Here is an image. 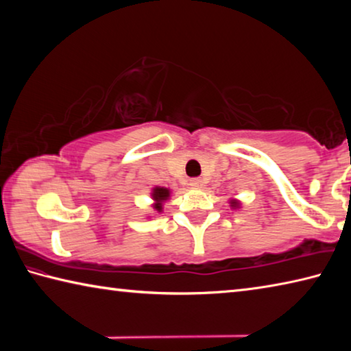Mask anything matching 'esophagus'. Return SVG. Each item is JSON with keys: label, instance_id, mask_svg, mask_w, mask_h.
I'll return each mask as SVG.
<instances>
[{"label": "esophagus", "instance_id": "esophagus-1", "mask_svg": "<svg viewBox=\"0 0 351 351\" xmlns=\"http://www.w3.org/2000/svg\"><path fill=\"white\" fill-rule=\"evenodd\" d=\"M203 180H199V178H192V180L189 181V186L190 187H193V189H199V187H203Z\"/></svg>", "mask_w": 351, "mask_h": 351}]
</instances>
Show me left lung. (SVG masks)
I'll return each instance as SVG.
<instances>
[{"instance_id": "left-lung-1", "label": "left lung", "mask_w": 351, "mask_h": 351, "mask_svg": "<svg viewBox=\"0 0 351 351\" xmlns=\"http://www.w3.org/2000/svg\"><path fill=\"white\" fill-rule=\"evenodd\" d=\"M232 206H239V204H237V203H232Z\"/></svg>"}]
</instances>
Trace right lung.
I'll return each mask as SVG.
<instances>
[{
	"label": "right lung",
	"instance_id": "add662e5",
	"mask_svg": "<svg viewBox=\"0 0 351 351\" xmlns=\"http://www.w3.org/2000/svg\"><path fill=\"white\" fill-rule=\"evenodd\" d=\"M169 189H164V187H156L153 190V198L154 201H156V204H154V209H158L159 212H161L162 209V201H165L169 198Z\"/></svg>",
	"mask_w": 351,
	"mask_h": 351
}]
</instances>
